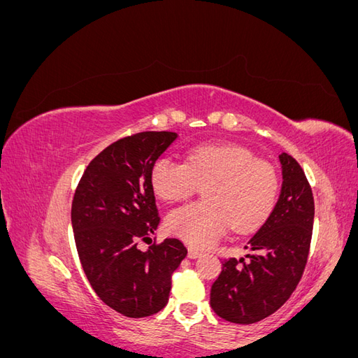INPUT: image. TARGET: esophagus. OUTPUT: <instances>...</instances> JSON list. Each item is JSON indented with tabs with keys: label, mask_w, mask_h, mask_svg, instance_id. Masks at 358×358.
<instances>
[{
	"label": "esophagus",
	"mask_w": 358,
	"mask_h": 358,
	"mask_svg": "<svg viewBox=\"0 0 358 358\" xmlns=\"http://www.w3.org/2000/svg\"><path fill=\"white\" fill-rule=\"evenodd\" d=\"M200 257H201L200 251H197V249H194V248H188V258L196 259V258H200Z\"/></svg>",
	"instance_id": "obj_1"
}]
</instances>
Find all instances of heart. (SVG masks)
I'll return each instance as SVG.
<instances>
[{"instance_id": "1", "label": "heart", "mask_w": 358, "mask_h": 358, "mask_svg": "<svg viewBox=\"0 0 358 358\" xmlns=\"http://www.w3.org/2000/svg\"><path fill=\"white\" fill-rule=\"evenodd\" d=\"M150 183L166 201L183 200L197 185H208L206 201L180 206L166 220L167 230L192 248L213 245L229 225L237 233L257 230L273 210L279 189L275 167L233 143L194 146L187 164L161 157L150 171Z\"/></svg>"}]
</instances>
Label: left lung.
<instances>
[{
    "mask_svg": "<svg viewBox=\"0 0 358 358\" xmlns=\"http://www.w3.org/2000/svg\"><path fill=\"white\" fill-rule=\"evenodd\" d=\"M282 188L275 209L245 249L229 258L210 289L216 315L234 324H254L272 315L289 299L308 263L315 204L305 171L288 154L279 155Z\"/></svg>",
    "mask_w": 358,
    "mask_h": 358,
    "instance_id": "obj_1",
    "label": "left lung"
}]
</instances>
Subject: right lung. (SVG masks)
<instances>
[{
  "label": "right lung",
  "mask_w": 358,
  "mask_h": 358,
  "mask_svg": "<svg viewBox=\"0 0 358 358\" xmlns=\"http://www.w3.org/2000/svg\"><path fill=\"white\" fill-rule=\"evenodd\" d=\"M176 138L143 131L117 140L90 162L74 192L71 225L83 272L95 294L128 318L167 305L171 275L188 252L178 239L138 249L159 224L150 171Z\"/></svg>",
  "instance_id": "add662e5"
}]
</instances>
